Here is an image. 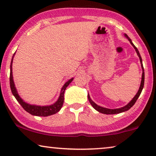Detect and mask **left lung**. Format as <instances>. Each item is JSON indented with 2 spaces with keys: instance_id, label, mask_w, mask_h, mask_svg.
Segmentation results:
<instances>
[{
  "instance_id": "8db88e82",
  "label": "left lung",
  "mask_w": 156,
  "mask_h": 156,
  "mask_svg": "<svg viewBox=\"0 0 156 156\" xmlns=\"http://www.w3.org/2000/svg\"><path fill=\"white\" fill-rule=\"evenodd\" d=\"M124 36L126 37L127 38L128 40H129L130 43L131 44V45L133 47V48L135 49L136 53H137L138 57H139L140 59V64H141V68H142V77H141V82H140V87H139V89H138V92L136 93V94L135 95V97H134L133 99L131 101L129 102V104H126L125 106H123V107L121 108H114V109H111V108H104V107H102V106H100L99 105H97V104H95L94 102L90 98V96L88 94V99L89 102H90V104H91V106H93L94 108L96 109L97 111V112H99L100 113H102V114H119V113H122V112H126L129 109H130L132 106L134 105V104L136 103V101H137L138 98L139 97V96L140 94V93H141V91L143 90V89H144V79H145V74H144V66H143V63H142V58L141 57H140V55L139 52H138V49L134 45L133 42H132L131 40L130 39L129 36H128L126 34H124Z\"/></svg>"
}]
</instances>
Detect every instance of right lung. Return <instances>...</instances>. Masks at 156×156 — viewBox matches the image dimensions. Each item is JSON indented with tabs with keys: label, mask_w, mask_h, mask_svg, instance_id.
<instances>
[{
	"label": "right lung",
	"mask_w": 156,
	"mask_h": 156,
	"mask_svg": "<svg viewBox=\"0 0 156 156\" xmlns=\"http://www.w3.org/2000/svg\"><path fill=\"white\" fill-rule=\"evenodd\" d=\"M15 54H13L12 58L11 59V63H10V89L12 94L16 98L17 101H18V103L22 106V107L27 112H28L29 114L33 116H51L56 114L61 109L62 106L63 105L64 103V94H65V91L67 87L69 86V84L72 82L74 78L70 79L63 85V87H62L60 94L58 99L57 100V101L53 104L48 106H37V105H34V104H30L28 103H26L25 101H23L22 98L19 96L18 91H17L16 87L15 86V83L13 81V76H12V60H13V57L15 56Z\"/></svg>",
	"instance_id": "obj_1"
}]
</instances>
